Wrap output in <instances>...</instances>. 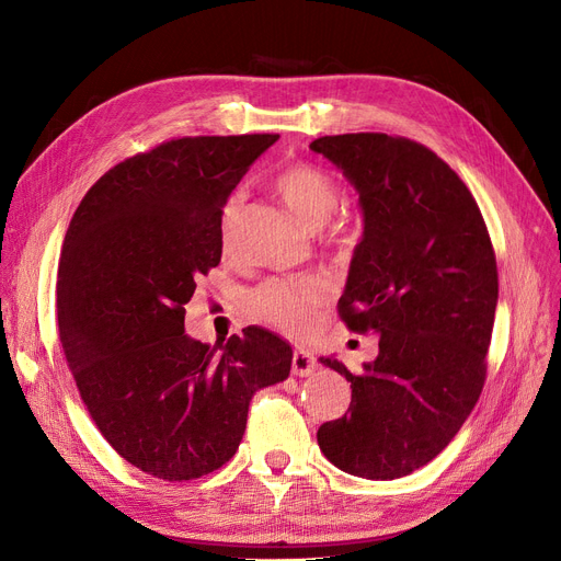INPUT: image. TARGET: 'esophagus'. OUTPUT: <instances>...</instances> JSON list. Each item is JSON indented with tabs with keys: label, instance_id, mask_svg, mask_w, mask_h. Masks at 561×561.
Listing matches in <instances>:
<instances>
[{
	"label": "esophagus",
	"instance_id": "34e87169",
	"mask_svg": "<svg viewBox=\"0 0 561 561\" xmlns=\"http://www.w3.org/2000/svg\"><path fill=\"white\" fill-rule=\"evenodd\" d=\"M314 371V358L308 352H295L291 354V375L295 377H310Z\"/></svg>",
	"mask_w": 561,
	"mask_h": 561
}]
</instances>
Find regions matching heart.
I'll use <instances>...</instances> for the list:
<instances>
[{"label": "heart", "instance_id": "heart-1", "mask_svg": "<svg viewBox=\"0 0 561 561\" xmlns=\"http://www.w3.org/2000/svg\"><path fill=\"white\" fill-rule=\"evenodd\" d=\"M274 190L283 203L295 211L297 219L310 230H319L329 224L333 211L342 201L337 178L310 162H297L285 167L276 180ZM239 211H242V194H232L221 211V244L230 247L237 228ZM327 242L331 249L344 253L352 249V232L344 226H335ZM331 299V285L319 276L301 278H272L262 283L249 295V312L260 322L276 327L285 333H306L317 310Z\"/></svg>", "mask_w": 561, "mask_h": 561}]
</instances>
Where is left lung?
Here are the masks:
<instances>
[{
  "mask_svg": "<svg viewBox=\"0 0 561 561\" xmlns=\"http://www.w3.org/2000/svg\"><path fill=\"white\" fill-rule=\"evenodd\" d=\"M310 148L356 186L365 219L340 319L379 333V356L360 375L322 358L352 381V404L319 426L317 443L344 472L397 479L438 457L482 394L495 251L470 190L426 146L358 131Z\"/></svg>",
  "mask_w": 561,
  "mask_h": 561,
  "instance_id": "1",
  "label": "left lung"
}]
</instances>
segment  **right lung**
Here are the masks:
<instances>
[{
	"label": "right lung",
	"mask_w": 561,
	"mask_h": 561,
	"mask_svg": "<svg viewBox=\"0 0 561 561\" xmlns=\"http://www.w3.org/2000/svg\"><path fill=\"white\" fill-rule=\"evenodd\" d=\"M276 139L182 137L129 157L64 239L57 319L77 390L106 443L167 482L230 461L251 397L289 375L291 346L264 329L221 352L184 333V304L221 262L224 205Z\"/></svg>",
	"instance_id": "right-lung-1"
}]
</instances>
